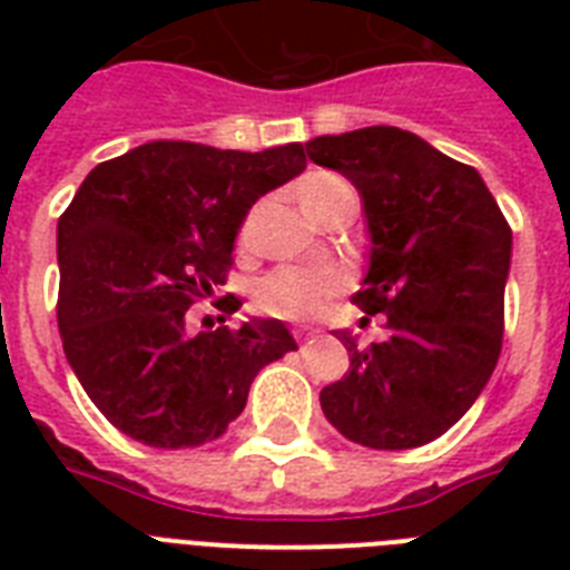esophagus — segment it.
Here are the masks:
<instances>
[{
    "mask_svg": "<svg viewBox=\"0 0 570 570\" xmlns=\"http://www.w3.org/2000/svg\"><path fill=\"white\" fill-rule=\"evenodd\" d=\"M293 337L295 340H307V337H313V331L311 328H293Z\"/></svg>",
    "mask_w": 570,
    "mask_h": 570,
    "instance_id": "1",
    "label": "esophagus"
}]
</instances>
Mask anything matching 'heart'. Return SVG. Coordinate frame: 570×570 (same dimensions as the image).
<instances>
[{"instance_id": "heart-1", "label": "heart", "mask_w": 570, "mask_h": 570, "mask_svg": "<svg viewBox=\"0 0 570 570\" xmlns=\"http://www.w3.org/2000/svg\"><path fill=\"white\" fill-rule=\"evenodd\" d=\"M348 186L343 177L331 171H313L298 183V200H302L304 213L311 215L313 222L328 209L337 197L348 195ZM259 209L254 206L239 224L236 233V248L239 254H250L257 245V224ZM340 293V275L331 268H295L284 266L266 275L254 289V304L268 316H281V320H311L322 307L328 304L331 295Z\"/></svg>"}]
</instances>
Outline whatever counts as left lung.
<instances>
[{
  "label": "left lung",
  "instance_id": "8db88e82",
  "mask_svg": "<svg viewBox=\"0 0 570 570\" xmlns=\"http://www.w3.org/2000/svg\"><path fill=\"white\" fill-rule=\"evenodd\" d=\"M307 156L361 195L370 254L352 302L384 313L390 331L366 348L334 331L348 373L322 387V411L370 450L423 446L468 414L494 373L512 230L476 168L405 129L320 136Z\"/></svg>",
  "mask_w": 570,
  "mask_h": 570
}]
</instances>
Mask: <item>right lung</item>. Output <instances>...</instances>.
I'll return each instance as SVG.
<instances>
[{
    "label": "right lung",
    "instance_id": "obj_1",
    "mask_svg": "<svg viewBox=\"0 0 570 570\" xmlns=\"http://www.w3.org/2000/svg\"><path fill=\"white\" fill-rule=\"evenodd\" d=\"M304 168L302 141L242 154L163 138L97 165L58 218L67 364L132 441L186 450L222 438L259 370L298 348L263 316L191 334L189 307L224 284L250 206Z\"/></svg>",
    "mask_w": 570,
    "mask_h": 570
}]
</instances>
